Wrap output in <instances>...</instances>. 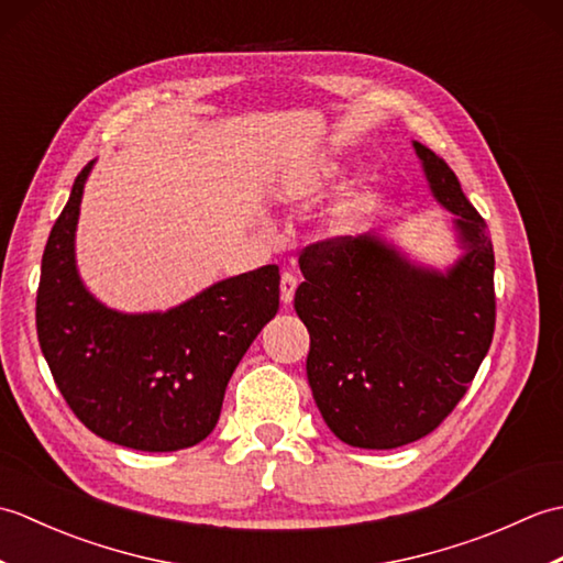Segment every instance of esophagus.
Returning a JSON list of instances; mask_svg holds the SVG:
<instances>
[{"instance_id": "1", "label": "esophagus", "mask_w": 563, "mask_h": 563, "mask_svg": "<svg viewBox=\"0 0 563 563\" xmlns=\"http://www.w3.org/2000/svg\"><path fill=\"white\" fill-rule=\"evenodd\" d=\"M295 290H297V278L292 273H283L280 278V300L283 305H290L292 297H295Z\"/></svg>"}]
</instances>
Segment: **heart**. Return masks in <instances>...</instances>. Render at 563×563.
Segmentation results:
<instances>
[{
	"mask_svg": "<svg viewBox=\"0 0 563 563\" xmlns=\"http://www.w3.org/2000/svg\"><path fill=\"white\" fill-rule=\"evenodd\" d=\"M336 172H339L336 164H324V166H321V169H317L312 176L305 178V181L292 184L288 194H290L295 200H305V198H309V196H314V194H319L321 188L327 186L329 178L336 176Z\"/></svg>",
	"mask_w": 563,
	"mask_h": 563,
	"instance_id": "1",
	"label": "heart"
}]
</instances>
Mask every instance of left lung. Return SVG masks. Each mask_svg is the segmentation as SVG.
I'll return each mask as SVG.
<instances>
[{"instance_id":"8db88e82","label":"left lung","mask_w":563,"mask_h":563,"mask_svg":"<svg viewBox=\"0 0 563 563\" xmlns=\"http://www.w3.org/2000/svg\"><path fill=\"white\" fill-rule=\"evenodd\" d=\"M430 194L452 212L462 254L445 271L382 234L305 249L295 312L309 331L307 379L345 445L394 450L433 433L470 389L496 324L494 246L450 166L413 142Z\"/></svg>"}]
</instances>
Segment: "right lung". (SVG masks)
<instances>
[{
	"instance_id": "obj_1",
	"label": "right lung",
	"mask_w": 563,
	"mask_h": 563,
	"mask_svg": "<svg viewBox=\"0 0 563 563\" xmlns=\"http://www.w3.org/2000/svg\"><path fill=\"white\" fill-rule=\"evenodd\" d=\"M75 178L47 236L35 327L69 409L91 433L142 452H174L218 426L227 382L278 312V266L210 285L166 312H118L97 300L77 271L75 234L84 184Z\"/></svg>"
}]
</instances>
